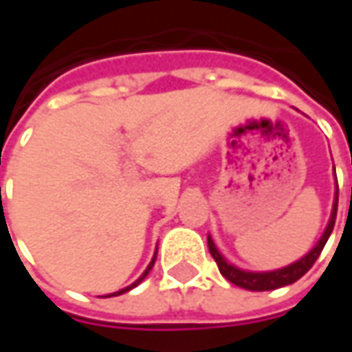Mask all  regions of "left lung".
I'll return each instance as SVG.
<instances>
[{
  "instance_id": "obj_1",
  "label": "left lung",
  "mask_w": 352,
  "mask_h": 352,
  "mask_svg": "<svg viewBox=\"0 0 352 352\" xmlns=\"http://www.w3.org/2000/svg\"><path fill=\"white\" fill-rule=\"evenodd\" d=\"M337 201H339V188L335 192V204H333L331 211V219H329V225L325 229V233L321 235L319 243L305 254L304 258H300L298 263L290 264L286 268H280V270H272V272H247V270H241L233 264H229L221 256V252L217 250V247L213 245L211 236H208V247H210L211 256L213 261L219 266V272L223 274L231 284L235 286H241L245 290L252 292H266V290H276V288H282V286H288V284H294L296 280L304 276L305 272L314 266V263L318 261V256L321 254V250L325 247L327 239L331 235L333 227H335V217H337Z\"/></svg>"
}]
</instances>
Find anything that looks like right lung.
<instances>
[{"label": "right lung", "mask_w": 352, "mask_h": 352, "mask_svg": "<svg viewBox=\"0 0 352 352\" xmlns=\"http://www.w3.org/2000/svg\"><path fill=\"white\" fill-rule=\"evenodd\" d=\"M155 261H156V254H155V256H153V261H151V264H148V266H146V270H144V272H142V276L139 278V280H135V282H133V284H131V286H127V288H123V290L116 292V294H111V296H119V294H125V292H129V290H131V288H135V286H139V284H141L142 280H144V276H146V274H148V272H151V268H153V266H155Z\"/></svg>", "instance_id": "obj_1"}]
</instances>
